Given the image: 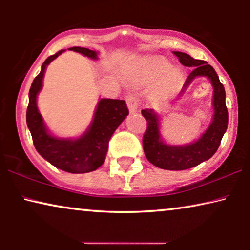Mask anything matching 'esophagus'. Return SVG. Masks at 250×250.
Wrapping results in <instances>:
<instances>
[{
    "instance_id": "1",
    "label": "esophagus",
    "mask_w": 250,
    "mask_h": 250,
    "mask_svg": "<svg viewBox=\"0 0 250 250\" xmlns=\"http://www.w3.org/2000/svg\"><path fill=\"white\" fill-rule=\"evenodd\" d=\"M126 104H127V107L131 114L139 111V99L134 94L126 95Z\"/></svg>"
}]
</instances>
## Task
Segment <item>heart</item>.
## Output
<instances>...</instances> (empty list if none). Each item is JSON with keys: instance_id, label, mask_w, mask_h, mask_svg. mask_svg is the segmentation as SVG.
Returning <instances> with one entry per match:
<instances>
[{"instance_id": "b5f03b06", "label": "heart", "mask_w": 250, "mask_h": 250, "mask_svg": "<svg viewBox=\"0 0 250 250\" xmlns=\"http://www.w3.org/2000/svg\"><path fill=\"white\" fill-rule=\"evenodd\" d=\"M141 80L148 83L159 80L157 92L162 97H166L179 88L182 74L179 69H169L168 61L163 58H146L142 62Z\"/></svg>"}]
</instances>
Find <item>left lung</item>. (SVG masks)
Wrapping results in <instances>:
<instances>
[{
  "mask_svg": "<svg viewBox=\"0 0 250 250\" xmlns=\"http://www.w3.org/2000/svg\"><path fill=\"white\" fill-rule=\"evenodd\" d=\"M174 54L186 67H192L193 70L188 76L179 97H182L191 83L197 77H207L213 86L214 114L210 124L196 141L188 145H169L164 140L160 133V116L153 109H143L142 116L146 118L148 128L143 135V151L146 159L152 165L162 169L183 170L199 165L208 160L217 151L221 140L227 132L229 115L225 104V90L220 82L216 71L210 64L203 60H196L189 54L175 51Z\"/></svg>",
  "mask_w": 250,
  "mask_h": 250,
  "instance_id": "1",
  "label": "left lung"
}]
</instances>
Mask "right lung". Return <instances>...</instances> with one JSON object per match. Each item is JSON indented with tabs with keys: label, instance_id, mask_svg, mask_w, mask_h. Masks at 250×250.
I'll use <instances>...</instances> for the list:
<instances>
[{
	"label": "right lung",
	"instance_id": "obj_1",
	"mask_svg": "<svg viewBox=\"0 0 250 250\" xmlns=\"http://www.w3.org/2000/svg\"><path fill=\"white\" fill-rule=\"evenodd\" d=\"M83 54L92 60H98L97 51L74 46L68 49ZM61 50L44 61L41 71L34 78L29 90V102L26 122L35 149L51 165L64 172L82 174L93 172L104 163L109 140L122 122L127 117L128 109L124 100L99 99L91 124L83 134L77 138H59L46 127L42 115L37 108V95L43 87L46 67L63 53Z\"/></svg>",
	"mask_w": 250,
	"mask_h": 250
}]
</instances>
